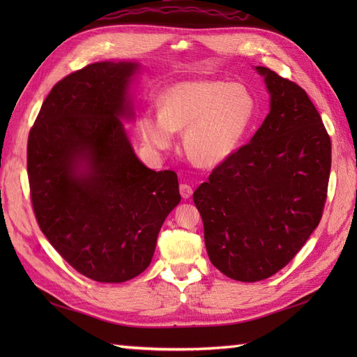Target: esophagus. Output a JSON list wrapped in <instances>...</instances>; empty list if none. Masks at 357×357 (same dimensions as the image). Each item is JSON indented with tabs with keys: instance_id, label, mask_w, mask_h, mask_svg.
I'll use <instances>...</instances> for the list:
<instances>
[{
	"instance_id": "34e87169",
	"label": "esophagus",
	"mask_w": 357,
	"mask_h": 357,
	"mask_svg": "<svg viewBox=\"0 0 357 357\" xmlns=\"http://www.w3.org/2000/svg\"><path fill=\"white\" fill-rule=\"evenodd\" d=\"M179 193H181V196H183L184 199H188L192 196V193H193V188L188 185V184H181L179 185Z\"/></svg>"
}]
</instances>
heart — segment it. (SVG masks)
Listing matches in <instances>:
<instances>
[{"label":"heart","mask_w":357,"mask_h":357,"mask_svg":"<svg viewBox=\"0 0 357 357\" xmlns=\"http://www.w3.org/2000/svg\"><path fill=\"white\" fill-rule=\"evenodd\" d=\"M161 112L139 119L144 141L155 150L173 146L174 132H184L187 156L201 167L225 162L245 138L256 113L253 93L239 82L185 81L165 90Z\"/></svg>","instance_id":"obj_1"}]
</instances>
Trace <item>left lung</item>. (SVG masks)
I'll use <instances>...</instances> for the list:
<instances>
[{
    "label": "left lung",
    "instance_id": "left-lung-1",
    "mask_svg": "<svg viewBox=\"0 0 357 357\" xmlns=\"http://www.w3.org/2000/svg\"><path fill=\"white\" fill-rule=\"evenodd\" d=\"M256 70L270 92L267 118L193 193L211 264L241 282L273 276L304 247L321 222L331 169L330 136L305 90Z\"/></svg>",
    "mask_w": 357,
    "mask_h": 357
}]
</instances>
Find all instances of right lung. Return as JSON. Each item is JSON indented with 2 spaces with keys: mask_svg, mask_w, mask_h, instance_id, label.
<instances>
[{
  "mask_svg": "<svg viewBox=\"0 0 357 357\" xmlns=\"http://www.w3.org/2000/svg\"><path fill=\"white\" fill-rule=\"evenodd\" d=\"M133 61H102L56 82L27 141L35 218L72 267L98 282L119 284L146 270L158 233L181 201L173 170L147 169L121 118Z\"/></svg>",
  "mask_w": 357,
  "mask_h": 357,
  "instance_id": "obj_1",
  "label": "right lung"
}]
</instances>
